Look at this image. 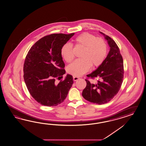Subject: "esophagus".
<instances>
[{"label": "esophagus", "mask_w": 146, "mask_h": 146, "mask_svg": "<svg viewBox=\"0 0 146 146\" xmlns=\"http://www.w3.org/2000/svg\"><path fill=\"white\" fill-rule=\"evenodd\" d=\"M73 79H74V81H77V80H78L79 79V77H76V76H74V77H73Z\"/></svg>", "instance_id": "obj_1"}]
</instances>
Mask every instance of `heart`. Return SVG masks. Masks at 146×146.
I'll return each mask as SVG.
<instances>
[{
	"label": "heart",
	"instance_id": "obj_1",
	"mask_svg": "<svg viewBox=\"0 0 146 146\" xmlns=\"http://www.w3.org/2000/svg\"><path fill=\"white\" fill-rule=\"evenodd\" d=\"M75 45L83 48L80 57L69 65L67 71L71 75L80 76L85 74L92 67H97L102 64L108 52V45L104 40L96 38L93 34L85 32L75 38ZM61 55L67 62L74 59L72 45L67 43L61 49Z\"/></svg>",
	"mask_w": 146,
	"mask_h": 146
}]
</instances>
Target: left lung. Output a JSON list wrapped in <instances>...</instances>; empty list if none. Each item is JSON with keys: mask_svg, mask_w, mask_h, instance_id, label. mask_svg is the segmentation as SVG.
<instances>
[{"mask_svg": "<svg viewBox=\"0 0 146 146\" xmlns=\"http://www.w3.org/2000/svg\"><path fill=\"white\" fill-rule=\"evenodd\" d=\"M108 42L110 48L108 56L103 62L88 77L98 78L95 84L85 79L87 85L83 90L82 96L87 101L103 104L111 101L119 92L123 78V61L119 47L114 41L100 32Z\"/></svg>", "mask_w": 146, "mask_h": 146, "instance_id": "obj_1", "label": "left lung"}]
</instances>
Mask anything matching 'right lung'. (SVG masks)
<instances>
[{"mask_svg":"<svg viewBox=\"0 0 146 146\" xmlns=\"http://www.w3.org/2000/svg\"><path fill=\"white\" fill-rule=\"evenodd\" d=\"M75 34H53L36 42L25 60L24 79L31 96L38 103L53 106L62 103L73 84L72 76L67 74L64 80L56 79L66 73L61 49Z\"/></svg>","mask_w":146,"mask_h":146,"instance_id":"add662e5","label":"right lung"}]
</instances>
